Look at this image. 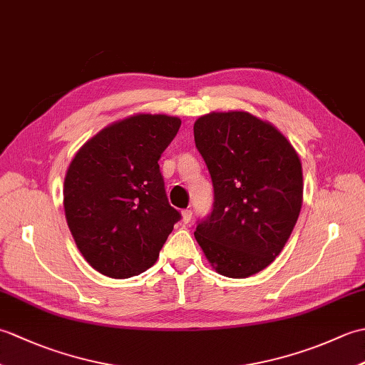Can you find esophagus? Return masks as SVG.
I'll use <instances>...</instances> for the list:
<instances>
[{
	"instance_id": "obj_1",
	"label": "esophagus",
	"mask_w": 365,
	"mask_h": 365,
	"mask_svg": "<svg viewBox=\"0 0 365 365\" xmlns=\"http://www.w3.org/2000/svg\"><path fill=\"white\" fill-rule=\"evenodd\" d=\"M191 218H192V212L191 210H183L182 212V221L185 224H188L191 221Z\"/></svg>"
}]
</instances>
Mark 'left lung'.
<instances>
[{
	"instance_id": "1",
	"label": "left lung",
	"mask_w": 365,
	"mask_h": 365,
	"mask_svg": "<svg viewBox=\"0 0 365 365\" xmlns=\"http://www.w3.org/2000/svg\"><path fill=\"white\" fill-rule=\"evenodd\" d=\"M195 141L215 190L195 237L220 274L250 277L277 257L298 221V153L274 125L246 111L202 115Z\"/></svg>"
}]
</instances>
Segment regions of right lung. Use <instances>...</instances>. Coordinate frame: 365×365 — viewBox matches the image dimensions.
I'll use <instances>...</instances> for the list:
<instances>
[{
    "label": "right lung",
    "mask_w": 365,
    "mask_h": 365,
    "mask_svg": "<svg viewBox=\"0 0 365 365\" xmlns=\"http://www.w3.org/2000/svg\"><path fill=\"white\" fill-rule=\"evenodd\" d=\"M180 123L166 114L130 115L100 130L73 157L64 180L66 220L98 273H144L182 218L169 205L158 165Z\"/></svg>",
    "instance_id": "right-lung-1"
}]
</instances>
